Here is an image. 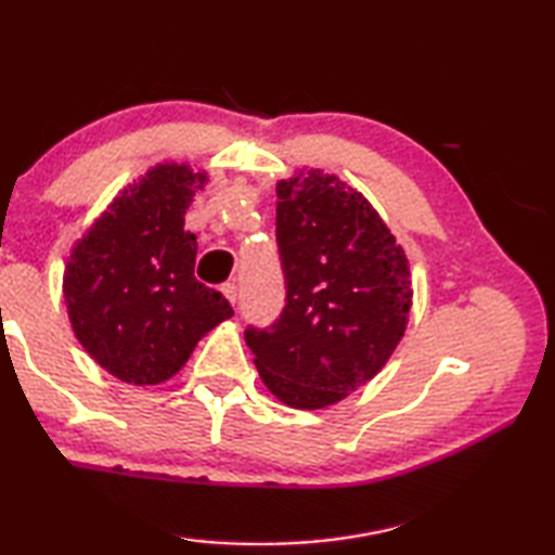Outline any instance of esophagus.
<instances>
[{"instance_id":"esophagus-1","label":"esophagus","mask_w":555,"mask_h":555,"mask_svg":"<svg viewBox=\"0 0 555 555\" xmlns=\"http://www.w3.org/2000/svg\"><path fill=\"white\" fill-rule=\"evenodd\" d=\"M222 294H224V298L230 300L232 306L237 304V286H234V284H222Z\"/></svg>"}]
</instances>
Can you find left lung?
Listing matches in <instances>:
<instances>
[{"instance_id":"left-lung-1","label":"left lung","mask_w":555,"mask_h":555,"mask_svg":"<svg viewBox=\"0 0 555 555\" xmlns=\"http://www.w3.org/2000/svg\"><path fill=\"white\" fill-rule=\"evenodd\" d=\"M276 195L286 306L244 340L279 401L315 411L367 384L397 350L411 271L379 212L337 176L311 168L279 181Z\"/></svg>"}]
</instances>
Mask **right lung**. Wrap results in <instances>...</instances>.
I'll return each mask as SVG.
<instances>
[{"mask_svg": "<svg viewBox=\"0 0 555 555\" xmlns=\"http://www.w3.org/2000/svg\"><path fill=\"white\" fill-rule=\"evenodd\" d=\"M208 173L158 164L127 185L75 242L63 274L73 333L102 370L162 384L201 337L232 318L220 291L193 276L198 244L185 210Z\"/></svg>", "mask_w": 555, "mask_h": 555, "instance_id": "right-lung-1", "label": "right lung"}]
</instances>
